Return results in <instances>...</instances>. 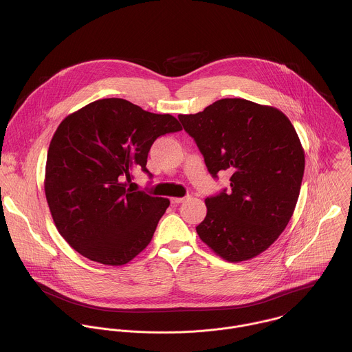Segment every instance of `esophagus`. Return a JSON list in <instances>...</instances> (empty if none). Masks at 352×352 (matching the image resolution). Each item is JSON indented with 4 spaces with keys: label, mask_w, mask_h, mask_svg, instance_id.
I'll return each instance as SVG.
<instances>
[{
    "label": "esophagus",
    "mask_w": 352,
    "mask_h": 352,
    "mask_svg": "<svg viewBox=\"0 0 352 352\" xmlns=\"http://www.w3.org/2000/svg\"><path fill=\"white\" fill-rule=\"evenodd\" d=\"M186 201V198H172L170 201L173 203V204H179V203H183V201Z\"/></svg>",
    "instance_id": "obj_1"
}]
</instances>
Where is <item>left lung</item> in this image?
<instances>
[{
  "instance_id": "obj_1",
  "label": "left lung",
  "mask_w": 352,
  "mask_h": 352,
  "mask_svg": "<svg viewBox=\"0 0 352 352\" xmlns=\"http://www.w3.org/2000/svg\"><path fill=\"white\" fill-rule=\"evenodd\" d=\"M212 177L232 172V191L206 198L201 241L230 263L268 250L286 229L300 197L305 151L289 118L275 107L221 99L179 115Z\"/></svg>"
}]
</instances>
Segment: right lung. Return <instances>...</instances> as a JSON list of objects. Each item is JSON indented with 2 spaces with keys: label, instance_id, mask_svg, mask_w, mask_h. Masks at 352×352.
<instances>
[{
  "label": "right lung",
  "instance_id": "add662e5",
  "mask_svg": "<svg viewBox=\"0 0 352 352\" xmlns=\"http://www.w3.org/2000/svg\"><path fill=\"white\" fill-rule=\"evenodd\" d=\"M169 113L124 99H101L67 115L52 135L45 194L52 221L84 257L123 265L153 239L169 199L126 188L134 169L148 172V153L164 134L180 131Z\"/></svg>",
  "mask_w": 352,
  "mask_h": 352
}]
</instances>
